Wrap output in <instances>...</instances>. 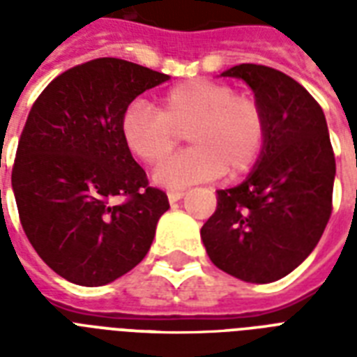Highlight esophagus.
<instances>
[{
  "label": "esophagus",
  "mask_w": 357,
  "mask_h": 357,
  "mask_svg": "<svg viewBox=\"0 0 357 357\" xmlns=\"http://www.w3.org/2000/svg\"><path fill=\"white\" fill-rule=\"evenodd\" d=\"M183 196H185L183 190H170V192H168V200H170L174 204V202L181 200Z\"/></svg>",
  "instance_id": "1"
}]
</instances>
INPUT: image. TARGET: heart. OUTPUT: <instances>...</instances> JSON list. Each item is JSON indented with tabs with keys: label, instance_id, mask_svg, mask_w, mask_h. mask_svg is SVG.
I'll return each mask as SVG.
<instances>
[{
	"label": "heart",
	"instance_id": "heart-1",
	"mask_svg": "<svg viewBox=\"0 0 357 357\" xmlns=\"http://www.w3.org/2000/svg\"><path fill=\"white\" fill-rule=\"evenodd\" d=\"M183 131L190 150L167 159L153 172V181L167 189L213 181L226 170L231 176L248 172L265 146L266 122L254 98L235 94L228 83L207 79L170 89L161 98L159 111L144 100H135L120 119L123 144L146 165L170 155Z\"/></svg>",
	"mask_w": 357,
	"mask_h": 357
}]
</instances>
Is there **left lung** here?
Segmentation results:
<instances>
[{
  "label": "left lung",
  "mask_w": 357,
  "mask_h": 357,
  "mask_svg": "<svg viewBox=\"0 0 357 357\" xmlns=\"http://www.w3.org/2000/svg\"><path fill=\"white\" fill-rule=\"evenodd\" d=\"M220 75L252 89L266 139L243 183L217 190V211L202 226V241L220 271L243 282H276L313 252L332 215L335 157L326 116L280 70L238 64Z\"/></svg>",
  "instance_id": "1"
}]
</instances>
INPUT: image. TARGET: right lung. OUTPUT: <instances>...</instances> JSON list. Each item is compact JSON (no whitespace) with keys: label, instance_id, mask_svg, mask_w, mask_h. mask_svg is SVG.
Listing matches in <instances>:
<instances>
[{"label":"right lung","instance_id":"add662e5","mask_svg":"<svg viewBox=\"0 0 357 357\" xmlns=\"http://www.w3.org/2000/svg\"><path fill=\"white\" fill-rule=\"evenodd\" d=\"M168 79L94 59L55 77L31 107L13 168L20 222L42 261L75 285H107L139 265L170 207L120 135L129 103Z\"/></svg>","mask_w":357,"mask_h":357}]
</instances>
